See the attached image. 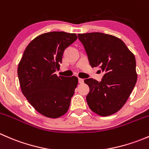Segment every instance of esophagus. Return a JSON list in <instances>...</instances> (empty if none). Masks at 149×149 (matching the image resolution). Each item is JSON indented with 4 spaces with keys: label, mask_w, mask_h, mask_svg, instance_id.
I'll return each mask as SVG.
<instances>
[{
    "label": "esophagus",
    "mask_w": 149,
    "mask_h": 149,
    "mask_svg": "<svg viewBox=\"0 0 149 149\" xmlns=\"http://www.w3.org/2000/svg\"><path fill=\"white\" fill-rule=\"evenodd\" d=\"M79 84H84V80L83 79H79Z\"/></svg>",
    "instance_id": "esophagus-1"
}]
</instances>
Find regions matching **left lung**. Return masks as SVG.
<instances>
[{
	"label": "left lung",
	"instance_id": "1",
	"mask_svg": "<svg viewBox=\"0 0 149 149\" xmlns=\"http://www.w3.org/2000/svg\"><path fill=\"white\" fill-rule=\"evenodd\" d=\"M78 37L91 67H99L104 72L100 82L84 80L90 88L87 104L100 116L115 114L127 102L137 81L134 55L120 39L110 34L91 32Z\"/></svg>",
	"mask_w": 149,
	"mask_h": 149
}]
</instances>
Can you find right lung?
I'll list each match as a JSON object with an SVG mask.
<instances>
[{"instance_id": "1", "label": "right lung", "mask_w": 149, "mask_h": 149, "mask_svg": "<svg viewBox=\"0 0 149 149\" xmlns=\"http://www.w3.org/2000/svg\"><path fill=\"white\" fill-rule=\"evenodd\" d=\"M77 35L51 31L34 38L25 49L18 65L22 93L30 104L47 118H58L67 112L78 85L76 76H58L66 47Z\"/></svg>"}]
</instances>
